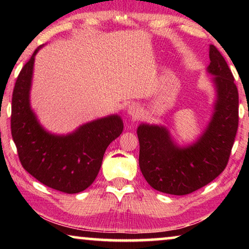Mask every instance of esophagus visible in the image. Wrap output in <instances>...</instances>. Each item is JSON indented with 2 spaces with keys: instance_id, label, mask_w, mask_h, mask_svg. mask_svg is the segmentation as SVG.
I'll return each instance as SVG.
<instances>
[{
  "instance_id": "obj_1",
  "label": "esophagus",
  "mask_w": 249,
  "mask_h": 249,
  "mask_svg": "<svg viewBox=\"0 0 249 249\" xmlns=\"http://www.w3.org/2000/svg\"><path fill=\"white\" fill-rule=\"evenodd\" d=\"M127 114L132 117V119H138V117L142 115V107H140V104H130L127 108Z\"/></svg>"
}]
</instances>
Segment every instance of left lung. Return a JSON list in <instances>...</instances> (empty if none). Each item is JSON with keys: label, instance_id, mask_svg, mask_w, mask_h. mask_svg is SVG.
Instances as JSON below:
<instances>
[{"label": "left lung", "instance_id": "1", "mask_svg": "<svg viewBox=\"0 0 249 249\" xmlns=\"http://www.w3.org/2000/svg\"><path fill=\"white\" fill-rule=\"evenodd\" d=\"M211 79L215 101L204 132L192 144L179 146L166 126L142 123L140 168L155 190L184 196L204 187L225 169L238 127V91L224 57L210 45Z\"/></svg>", "mask_w": 249, "mask_h": 249}]
</instances>
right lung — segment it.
Returning a JSON list of instances; mask_svg holds the SVG:
<instances>
[{"instance_id": "add662e5", "label": "right lung", "mask_w": 249, "mask_h": 249, "mask_svg": "<svg viewBox=\"0 0 249 249\" xmlns=\"http://www.w3.org/2000/svg\"><path fill=\"white\" fill-rule=\"evenodd\" d=\"M34 52L16 80L12 98L11 129L20 163L28 174L47 187L79 193L93 183L102 165L105 150L123 132L117 114L102 117L67 135L46 130L31 107Z\"/></svg>"}]
</instances>
